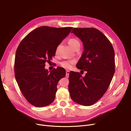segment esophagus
Returning a JSON list of instances; mask_svg holds the SVG:
<instances>
[{
    "label": "esophagus",
    "mask_w": 131,
    "mask_h": 131,
    "mask_svg": "<svg viewBox=\"0 0 131 131\" xmlns=\"http://www.w3.org/2000/svg\"><path fill=\"white\" fill-rule=\"evenodd\" d=\"M69 74H70V71L67 70L66 71V77H69Z\"/></svg>",
    "instance_id": "1"
}]
</instances>
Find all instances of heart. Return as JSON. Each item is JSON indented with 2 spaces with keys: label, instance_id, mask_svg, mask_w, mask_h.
<instances>
[{
  "label": "heart",
  "instance_id": "1",
  "mask_svg": "<svg viewBox=\"0 0 131 131\" xmlns=\"http://www.w3.org/2000/svg\"><path fill=\"white\" fill-rule=\"evenodd\" d=\"M69 44L73 49L77 47V45H80V42L75 38H71L69 41ZM73 63H74V61L73 60H65L60 62V65L65 69H69L71 67Z\"/></svg>",
  "mask_w": 131,
  "mask_h": 131
}]
</instances>
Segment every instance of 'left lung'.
<instances>
[{
    "instance_id": "1",
    "label": "left lung",
    "mask_w": 131,
    "mask_h": 131,
    "mask_svg": "<svg viewBox=\"0 0 131 131\" xmlns=\"http://www.w3.org/2000/svg\"><path fill=\"white\" fill-rule=\"evenodd\" d=\"M71 33L83 45V52L76 66L87 73L83 77L79 73L70 72L69 90L74 102L90 106L109 88L115 71V51L107 38L95 28H74Z\"/></svg>"
}]
</instances>
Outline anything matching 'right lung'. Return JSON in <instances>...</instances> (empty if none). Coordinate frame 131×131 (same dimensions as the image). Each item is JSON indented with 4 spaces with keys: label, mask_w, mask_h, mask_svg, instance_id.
Listing matches in <instances>:
<instances>
[{
    "label": "right lung",
    "mask_w": 131,
    "mask_h": 131,
    "mask_svg": "<svg viewBox=\"0 0 131 131\" xmlns=\"http://www.w3.org/2000/svg\"><path fill=\"white\" fill-rule=\"evenodd\" d=\"M72 28L38 27L19 45L15 57V77L22 94L31 104L44 107L53 102L58 82L66 72L61 67L49 72L45 69V64L55 56L58 46Z\"/></svg>",
    "instance_id": "right-lung-1"
}]
</instances>
